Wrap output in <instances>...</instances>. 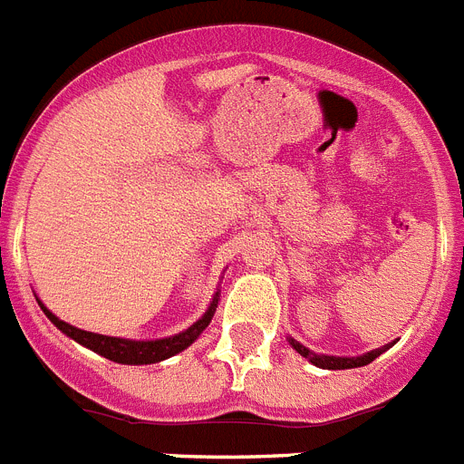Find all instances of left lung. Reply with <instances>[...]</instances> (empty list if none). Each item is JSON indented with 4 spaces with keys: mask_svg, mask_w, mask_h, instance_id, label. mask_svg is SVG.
<instances>
[{
    "mask_svg": "<svg viewBox=\"0 0 464 464\" xmlns=\"http://www.w3.org/2000/svg\"><path fill=\"white\" fill-rule=\"evenodd\" d=\"M288 342H290V346H293L295 351L302 355V358H306L311 364L321 367V370H353V367H364V364H370L372 360H376L381 353H385V351L392 346V343H385V346L374 348V351H370V353H364V355H358V358H337V355L314 353V351H309L306 346H302L299 342H295V339H288Z\"/></svg>",
    "mask_w": 464,
    "mask_h": 464,
    "instance_id": "1",
    "label": "left lung"
}]
</instances>
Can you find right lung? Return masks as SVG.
Masks as SVG:
<instances>
[{
	"label": "right lung",
	"instance_id": "obj_1",
	"mask_svg": "<svg viewBox=\"0 0 464 464\" xmlns=\"http://www.w3.org/2000/svg\"><path fill=\"white\" fill-rule=\"evenodd\" d=\"M44 314L48 315V321L57 327V330H63L67 337H72L73 342H79L81 346L90 348L94 353H100L102 358L113 360V362L121 364H153L160 362V360H167L171 355L181 353L195 342L199 334L208 327L211 323L213 314H216V306H218V293L213 295V302L208 304V309L204 311V315L197 323H192L188 330L179 332L174 337H165V339H155V342H134V339H121V337H106V334H97V332H85L79 330V327L69 325V323L60 321L53 311H48L46 306L41 304Z\"/></svg>",
	"mask_w": 464,
	"mask_h": 464
}]
</instances>
